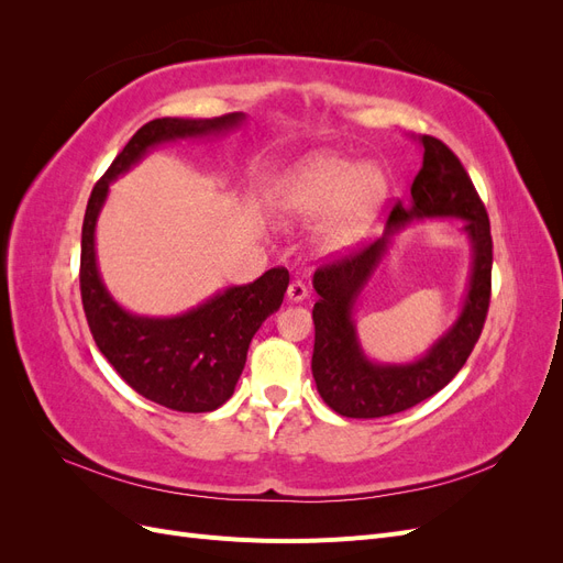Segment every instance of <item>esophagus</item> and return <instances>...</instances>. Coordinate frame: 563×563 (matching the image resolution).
Returning <instances> with one entry per match:
<instances>
[{"label": "esophagus", "mask_w": 563, "mask_h": 563, "mask_svg": "<svg viewBox=\"0 0 563 563\" xmlns=\"http://www.w3.org/2000/svg\"><path fill=\"white\" fill-rule=\"evenodd\" d=\"M286 296L291 302H302L305 298H308V286H305L302 282H291V284H288Z\"/></svg>", "instance_id": "34e87169"}]
</instances>
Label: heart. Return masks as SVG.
<instances>
[{
    "label": "heart",
    "instance_id": "b5f03b06",
    "mask_svg": "<svg viewBox=\"0 0 563 563\" xmlns=\"http://www.w3.org/2000/svg\"><path fill=\"white\" fill-rule=\"evenodd\" d=\"M387 190V174L378 164L317 152L277 180L272 211L282 225H308L321 218L312 232V249L317 255H338L368 232Z\"/></svg>",
    "mask_w": 563,
    "mask_h": 563
}]
</instances>
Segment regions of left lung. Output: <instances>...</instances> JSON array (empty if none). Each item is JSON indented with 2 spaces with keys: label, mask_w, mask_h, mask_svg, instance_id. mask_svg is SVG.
Instances as JSON below:
<instances>
[{
  "label": "left lung",
  "mask_w": 563,
  "mask_h": 563,
  "mask_svg": "<svg viewBox=\"0 0 563 563\" xmlns=\"http://www.w3.org/2000/svg\"><path fill=\"white\" fill-rule=\"evenodd\" d=\"M422 166L411 185V203L399 201L387 218L385 234L371 246L321 265L312 286L319 296L312 310V376L321 399L345 418H383L401 413L441 387L465 366L482 335L490 302L493 242L484 203L453 152L432 135H420ZM460 217L473 246L468 296L454 327L420 361L378 365L361 350L351 319L353 302L388 250L390 236L413 219Z\"/></svg>",
  "instance_id": "1"
}]
</instances>
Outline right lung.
<instances>
[{"instance_id": "1", "label": "right lung", "mask_w": 563, "mask_h": 563, "mask_svg": "<svg viewBox=\"0 0 563 563\" xmlns=\"http://www.w3.org/2000/svg\"><path fill=\"white\" fill-rule=\"evenodd\" d=\"M244 112L213 119H152L133 133L93 187L81 225V305L98 350L129 387L145 399L183 413H207L223 406L240 380L251 338L282 308L288 272L272 267L253 284L218 291L178 317H141L124 310L103 284L96 261V223L110 183L124 176L162 143L225 133Z\"/></svg>"}]
</instances>
